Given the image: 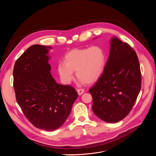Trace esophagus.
I'll return each mask as SVG.
<instances>
[{
	"label": "esophagus",
	"mask_w": 156,
	"mask_h": 156,
	"mask_svg": "<svg viewBox=\"0 0 156 156\" xmlns=\"http://www.w3.org/2000/svg\"><path fill=\"white\" fill-rule=\"evenodd\" d=\"M76 91H77L78 94L79 95H81V94H83V93L84 92V90H83V89H78V90H76Z\"/></svg>",
	"instance_id": "1"
}]
</instances>
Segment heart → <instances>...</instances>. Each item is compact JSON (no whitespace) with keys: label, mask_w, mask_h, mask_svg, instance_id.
<instances>
[{"label":"heart","mask_w":156,"mask_h":156,"mask_svg":"<svg viewBox=\"0 0 156 156\" xmlns=\"http://www.w3.org/2000/svg\"><path fill=\"white\" fill-rule=\"evenodd\" d=\"M64 62L57 65V70L61 81L70 84L74 78L73 72L82 83L92 84L102 75L107 62L104 49L100 46L74 49L66 54Z\"/></svg>","instance_id":"obj_1"}]
</instances>
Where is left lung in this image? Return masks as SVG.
I'll return each mask as SVG.
<instances>
[{"label":"left lung","instance_id":"left-lung-1","mask_svg":"<svg viewBox=\"0 0 156 156\" xmlns=\"http://www.w3.org/2000/svg\"><path fill=\"white\" fill-rule=\"evenodd\" d=\"M104 71L89 90L94 114L107 123L124 119L134 105L141 86L140 66L135 51L118 37L110 39Z\"/></svg>","mask_w":156,"mask_h":156}]
</instances>
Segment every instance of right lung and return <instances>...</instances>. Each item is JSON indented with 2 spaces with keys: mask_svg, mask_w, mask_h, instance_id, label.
Segmentation results:
<instances>
[{
  "mask_svg": "<svg viewBox=\"0 0 156 156\" xmlns=\"http://www.w3.org/2000/svg\"><path fill=\"white\" fill-rule=\"evenodd\" d=\"M49 46L28 48L16 61L13 87L19 106L36 128L54 131L69 116L78 93L72 86L58 84L51 73Z\"/></svg>",
  "mask_w": 156,
  "mask_h": 156,
  "instance_id": "add662e5",
  "label": "right lung"
}]
</instances>
